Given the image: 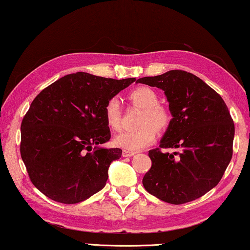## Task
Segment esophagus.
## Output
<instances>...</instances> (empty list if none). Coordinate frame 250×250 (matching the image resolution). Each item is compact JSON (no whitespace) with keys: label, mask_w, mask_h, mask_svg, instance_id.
Here are the masks:
<instances>
[{"label":"esophagus","mask_w":250,"mask_h":250,"mask_svg":"<svg viewBox=\"0 0 250 250\" xmlns=\"http://www.w3.org/2000/svg\"><path fill=\"white\" fill-rule=\"evenodd\" d=\"M134 154H135V152H133V151H129V150L122 151V156H125V158H126V156H132Z\"/></svg>","instance_id":"obj_1"}]
</instances>
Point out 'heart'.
Listing matches in <instances>:
<instances>
[{"instance_id":"b5f03b06","label":"heart","mask_w":250,"mask_h":250,"mask_svg":"<svg viewBox=\"0 0 250 250\" xmlns=\"http://www.w3.org/2000/svg\"><path fill=\"white\" fill-rule=\"evenodd\" d=\"M132 103L143 109L139 125L135 130H128L116 135L115 146L122 149L135 151L151 145L155 140L159 131L167 130L171 125V115L166 108L159 104V96L149 87H137L130 92ZM104 119L107 125L113 131L121 126L120 101L117 98L109 99L104 105Z\"/></svg>"}]
</instances>
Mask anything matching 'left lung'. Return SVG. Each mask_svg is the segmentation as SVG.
<instances>
[{"label":"left lung","instance_id":"1","mask_svg":"<svg viewBox=\"0 0 250 250\" xmlns=\"http://www.w3.org/2000/svg\"><path fill=\"white\" fill-rule=\"evenodd\" d=\"M137 83L162 89L173 117L160 147L149 151L152 166L143 176V186L159 200L175 205L203 196L219 183L232 156L235 125L225 101L184 70ZM161 148L180 152L163 154Z\"/></svg>","mask_w":250,"mask_h":250}]
</instances>
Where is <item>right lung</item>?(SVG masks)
<instances>
[{"mask_svg": "<svg viewBox=\"0 0 250 250\" xmlns=\"http://www.w3.org/2000/svg\"><path fill=\"white\" fill-rule=\"evenodd\" d=\"M135 82L88 73L66 75L42 90L21 125V156L29 179L50 200L83 202L108 180L122 150L104 149L110 140L104 119L109 99Z\"/></svg>", "mask_w": 250, "mask_h": 250, "instance_id": "1", "label": "right lung"}]
</instances>
